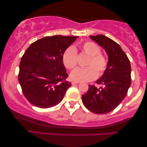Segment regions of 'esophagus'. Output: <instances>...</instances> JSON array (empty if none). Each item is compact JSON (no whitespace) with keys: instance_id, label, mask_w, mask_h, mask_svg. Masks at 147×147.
Segmentation results:
<instances>
[{"instance_id":"esophagus-1","label":"esophagus","mask_w":147,"mask_h":147,"mask_svg":"<svg viewBox=\"0 0 147 147\" xmlns=\"http://www.w3.org/2000/svg\"><path fill=\"white\" fill-rule=\"evenodd\" d=\"M80 82H76V81H72L71 82V84L72 85H74V84H79Z\"/></svg>"}]
</instances>
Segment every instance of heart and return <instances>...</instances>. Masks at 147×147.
<instances>
[{"instance_id": "heart-1", "label": "heart", "mask_w": 147, "mask_h": 147, "mask_svg": "<svg viewBox=\"0 0 147 147\" xmlns=\"http://www.w3.org/2000/svg\"><path fill=\"white\" fill-rule=\"evenodd\" d=\"M84 53L90 56L86 68L78 67L71 73L70 77L76 82H89L101 76L105 71L108 65L106 57L100 53V48L97 44L92 41H87L80 46ZM77 51L75 48H67L63 55V63L66 68L72 69L77 65ZM98 73H97V71Z\"/></svg>"}]
</instances>
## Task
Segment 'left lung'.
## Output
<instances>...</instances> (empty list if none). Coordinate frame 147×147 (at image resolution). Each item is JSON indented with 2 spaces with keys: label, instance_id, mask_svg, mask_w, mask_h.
<instances>
[{
  "label": "left lung",
  "instance_id": "1",
  "mask_svg": "<svg viewBox=\"0 0 147 147\" xmlns=\"http://www.w3.org/2000/svg\"><path fill=\"white\" fill-rule=\"evenodd\" d=\"M105 50L108 57L107 67L96 83L100 88L89 86L82 102L90 111L102 114L111 112L127 94L131 84V67L127 55L120 46L106 36H90Z\"/></svg>",
  "mask_w": 147,
  "mask_h": 147
}]
</instances>
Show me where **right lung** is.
<instances>
[{
  "label": "right lung",
  "instance_id": "obj_1",
  "mask_svg": "<svg viewBox=\"0 0 147 147\" xmlns=\"http://www.w3.org/2000/svg\"><path fill=\"white\" fill-rule=\"evenodd\" d=\"M78 36L45 37L31 44L21 58L19 82L32 105L41 108L56 106L71 86L63 55Z\"/></svg>",
  "mask_w": 147,
  "mask_h": 147
}]
</instances>
